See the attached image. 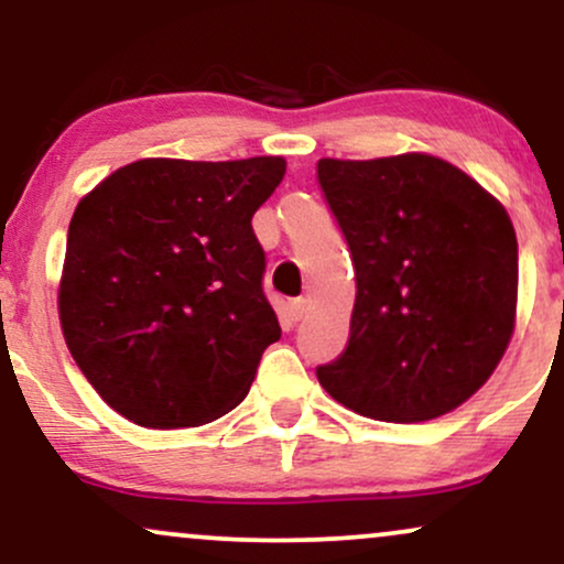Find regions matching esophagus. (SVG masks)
<instances>
[{
	"instance_id": "1",
	"label": "esophagus",
	"mask_w": 564,
	"mask_h": 564,
	"mask_svg": "<svg viewBox=\"0 0 564 564\" xmlns=\"http://www.w3.org/2000/svg\"><path fill=\"white\" fill-rule=\"evenodd\" d=\"M304 313H307V307H304V300H291L289 302V318L291 321H302Z\"/></svg>"
}]
</instances>
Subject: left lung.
Instances as JSON below:
<instances>
[{
  "label": "left lung",
  "mask_w": 564,
  "mask_h": 564,
  "mask_svg": "<svg viewBox=\"0 0 564 564\" xmlns=\"http://www.w3.org/2000/svg\"><path fill=\"white\" fill-rule=\"evenodd\" d=\"M318 183L355 264L345 352L318 366L336 403L413 424L469 400L514 332L517 236L498 200L426 153L321 159Z\"/></svg>",
  "instance_id": "obj_1"
}]
</instances>
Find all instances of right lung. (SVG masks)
I'll list each match as a JSON object with an SVG mask.
<instances>
[{
	"instance_id": "right-lung-1",
	"label": "right lung",
	"mask_w": 564,
	"mask_h": 564,
	"mask_svg": "<svg viewBox=\"0 0 564 564\" xmlns=\"http://www.w3.org/2000/svg\"><path fill=\"white\" fill-rule=\"evenodd\" d=\"M283 174L281 156L142 159L79 200L57 291L63 336L129 422L198 426L249 394L281 339L251 217Z\"/></svg>"
}]
</instances>
